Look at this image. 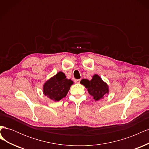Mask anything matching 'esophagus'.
<instances>
[{"mask_svg": "<svg viewBox=\"0 0 149 149\" xmlns=\"http://www.w3.org/2000/svg\"><path fill=\"white\" fill-rule=\"evenodd\" d=\"M80 81H81V79H76L75 80V83H80Z\"/></svg>", "mask_w": 149, "mask_h": 149, "instance_id": "esophagus-1", "label": "esophagus"}]
</instances>
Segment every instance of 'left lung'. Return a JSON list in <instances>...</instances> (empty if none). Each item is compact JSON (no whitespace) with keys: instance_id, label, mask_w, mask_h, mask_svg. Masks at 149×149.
Returning <instances> with one entry per match:
<instances>
[{"instance_id":"left-lung-1","label":"left lung","mask_w":149,"mask_h":149,"mask_svg":"<svg viewBox=\"0 0 149 149\" xmlns=\"http://www.w3.org/2000/svg\"><path fill=\"white\" fill-rule=\"evenodd\" d=\"M80 83L88 89L90 95L96 101L102 99L104 95L109 93L108 86L97 74H94L91 81L83 79Z\"/></svg>"}]
</instances>
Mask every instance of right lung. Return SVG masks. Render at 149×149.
Returning <instances> with one entry per match:
<instances>
[{
	"instance_id": "1",
	"label": "right lung",
	"mask_w": 149,
	"mask_h": 149,
	"mask_svg": "<svg viewBox=\"0 0 149 149\" xmlns=\"http://www.w3.org/2000/svg\"><path fill=\"white\" fill-rule=\"evenodd\" d=\"M73 84V81L66 79L63 73L59 72L45 83L43 93L51 100L59 101L66 96Z\"/></svg>"
}]
</instances>
